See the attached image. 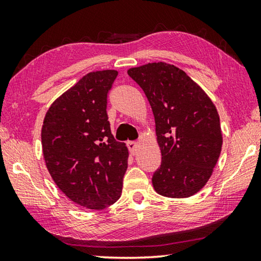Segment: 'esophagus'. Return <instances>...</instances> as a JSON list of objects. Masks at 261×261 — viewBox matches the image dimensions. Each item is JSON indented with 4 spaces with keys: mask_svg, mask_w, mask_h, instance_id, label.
Masks as SVG:
<instances>
[{
    "mask_svg": "<svg viewBox=\"0 0 261 261\" xmlns=\"http://www.w3.org/2000/svg\"><path fill=\"white\" fill-rule=\"evenodd\" d=\"M127 147H129V151L131 152V154H136L137 149H138V143L136 141H127Z\"/></svg>",
    "mask_w": 261,
    "mask_h": 261,
    "instance_id": "obj_1",
    "label": "esophagus"
}]
</instances>
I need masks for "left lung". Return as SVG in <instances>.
Wrapping results in <instances>:
<instances>
[{"instance_id":"1","label":"left lung","mask_w":261,"mask_h":261,"mask_svg":"<svg viewBox=\"0 0 261 261\" xmlns=\"http://www.w3.org/2000/svg\"><path fill=\"white\" fill-rule=\"evenodd\" d=\"M155 120L162 162L154 173L155 191L189 198L205 187L222 148L218 110L205 91L183 70L165 62L131 68Z\"/></svg>"}]
</instances>
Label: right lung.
Returning <instances> with one entry per match:
<instances>
[{
  "label": "right lung",
  "instance_id": "add662e5",
  "mask_svg": "<svg viewBox=\"0 0 261 261\" xmlns=\"http://www.w3.org/2000/svg\"><path fill=\"white\" fill-rule=\"evenodd\" d=\"M118 72L87 73L47 110L41 129L46 167L74 204L103 210L120 199L129 151L114 139L107 96Z\"/></svg>",
  "mask_w": 261,
  "mask_h": 261
}]
</instances>
